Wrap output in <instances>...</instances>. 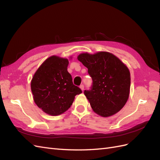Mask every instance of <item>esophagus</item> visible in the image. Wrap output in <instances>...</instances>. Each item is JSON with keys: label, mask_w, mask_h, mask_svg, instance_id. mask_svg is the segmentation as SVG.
<instances>
[{"label": "esophagus", "mask_w": 160, "mask_h": 160, "mask_svg": "<svg viewBox=\"0 0 160 160\" xmlns=\"http://www.w3.org/2000/svg\"><path fill=\"white\" fill-rule=\"evenodd\" d=\"M80 88H81V89L82 91H83V90H84V85H80Z\"/></svg>", "instance_id": "34e87169"}]
</instances>
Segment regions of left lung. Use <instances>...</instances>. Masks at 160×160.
<instances>
[{"label": "left lung", "mask_w": 160, "mask_h": 160, "mask_svg": "<svg viewBox=\"0 0 160 160\" xmlns=\"http://www.w3.org/2000/svg\"><path fill=\"white\" fill-rule=\"evenodd\" d=\"M77 59L88 69L93 83L84 94L92 109L102 117L115 114L129 98L130 72L117 57L108 52L80 54Z\"/></svg>", "instance_id": "1"}]
</instances>
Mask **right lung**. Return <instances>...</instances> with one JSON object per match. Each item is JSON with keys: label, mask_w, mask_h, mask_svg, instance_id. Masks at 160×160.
Listing matches in <instances>:
<instances>
[{"label": "right lung", "mask_w": 160, "mask_h": 160, "mask_svg": "<svg viewBox=\"0 0 160 160\" xmlns=\"http://www.w3.org/2000/svg\"><path fill=\"white\" fill-rule=\"evenodd\" d=\"M69 61L52 56L39 67L31 81L33 99L38 108L51 115H59L68 109L75 96L82 93L67 71Z\"/></svg>", "instance_id": "1"}]
</instances>
